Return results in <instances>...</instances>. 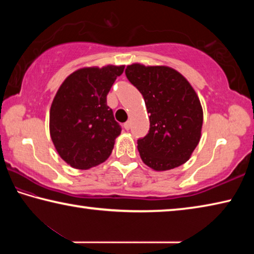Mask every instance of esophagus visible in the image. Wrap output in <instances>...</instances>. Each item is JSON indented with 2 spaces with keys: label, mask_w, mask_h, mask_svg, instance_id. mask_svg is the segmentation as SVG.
Segmentation results:
<instances>
[{
  "label": "esophagus",
  "mask_w": 254,
  "mask_h": 254,
  "mask_svg": "<svg viewBox=\"0 0 254 254\" xmlns=\"http://www.w3.org/2000/svg\"><path fill=\"white\" fill-rule=\"evenodd\" d=\"M124 128H126V130H130V127H131V122L130 121H127L126 123H124Z\"/></svg>",
  "instance_id": "obj_1"
}]
</instances>
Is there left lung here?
Returning a JSON list of instances; mask_svg holds the SVG:
<instances>
[{"mask_svg":"<svg viewBox=\"0 0 254 254\" xmlns=\"http://www.w3.org/2000/svg\"><path fill=\"white\" fill-rule=\"evenodd\" d=\"M128 81L139 89L150 113L148 134L137 140L142 161L158 171L186 162L200 139L203 110L190 84L173 68L127 67Z\"/></svg>","mask_w":254,"mask_h":254,"instance_id":"left-lung-1","label":"left lung"}]
</instances>
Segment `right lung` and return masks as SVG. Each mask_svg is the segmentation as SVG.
<instances>
[{
    "mask_svg": "<svg viewBox=\"0 0 254 254\" xmlns=\"http://www.w3.org/2000/svg\"><path fill=\"white\" fill-rule=\"evenodd\" d=\"M124 66L81 68L60 86L50 109V135L59 156L77 169H89L111 156L121 133L106 96Z\"/></svg>",
    "mask_w": 254,
    "mask_h": 254,
    "instance_id": "1",
    "label": "right lung"
}]
</instances>
